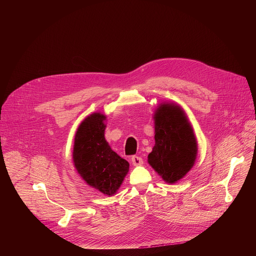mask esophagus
Here are the masks:
<instances>
[{
  "label": "esophagus",
  "mask_w": 256,
  "mask_h": 256,
  "mask_svg": "<svg viewBox=\"0 0 256 256\" xmlns=\"http://www.w3.org/2000/svg\"><path fill=\"white\" fill-rule=\"evenodd\" d=\"M132 163L134 166L142 165V157L134 155V156L132 157Z\"/></svg>",
  "instance_id": "1"
}]
</instances>
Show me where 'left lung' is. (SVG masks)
<instances>
[{
  "label": "left lung",
  "mask_w": 256,
  "mask_h": 256,
  "mask_svg": "<svg viewBox=\"0 0 256 256\" xmlns=\"http://www.w3.org/2000/svg\"><path fill=\"white\" fill-rule=\"evenodd\" d=\"M198 144L184 112L174 104H162L155 114V146L149 164L168 184L184 177L194 166Z\"/></svg>",
  "instance_id": "1"
}]
</instances>
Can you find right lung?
<instances>
[{
    "instance_id": "right-lung-1",
    "label": "right lung",
    "mask_w": 256,
    "mask_h": 256,
    "mask_svg": "<svg viewBox=\"0 0 256 256\" xmlns=\"http://www.w3.org/2000/svg\"><path fill=\"white\" fill-rule=\"evenodd\" d=\"M104 120L103 114H93L80 124L72 159L78 173L90 186L112 196L122 184L130 164L109 147L104 138Z\"/></svg>"
}]
</instances>
